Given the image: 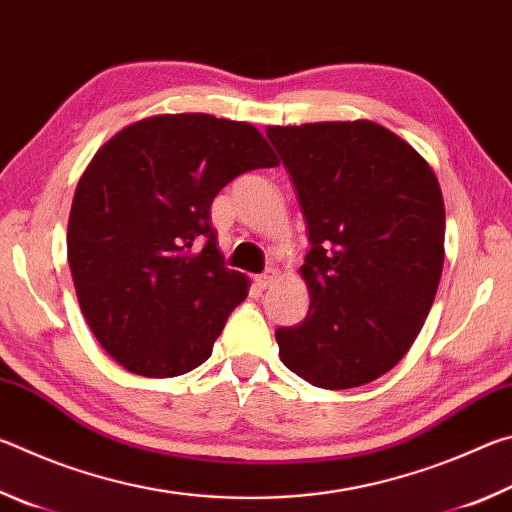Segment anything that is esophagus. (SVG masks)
<instances>
[{"instance_id": "1", "label": "esophagus", "mask_w": 512, "mask_h": 512, "mask_svg": "<svg viewBox=\"0 0 512 512\" xmlns=\"http://www.w3.org/2000/svg\"><path fill=\"white\" fill-rule=\"evenodd\" d=\"M275 277H277V271H273V268H268L266 273H262V275H255L253 280H255V287H259V289H268L271 287V284L275 282Z\"/></svg>"}]
</instances>
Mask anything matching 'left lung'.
<instances>
[{
	"instance_id": "8db88e82",
	"label": "left lung",
	"mask_w": 512,
	"mask_h": 512,
	"mask_svg": "<svg viewBox=\"0 0 512 512\" xmlns=\"http://www.w3.org/2000/svg\"><path fill=\"white\" fill-rule=\"evenodd\" d=\"M309 230L302 323L277 327L280 359L311 386L375 381L420 334L443 273L436 173L372 121L268 126Z\"/></svg>"
}]
</instances>
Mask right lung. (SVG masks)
Instances as JSON below:
<instances>
[{
	"label": "right lung",
	"instance_id": "right-lung-1",
	"mask_svg": "<svg viewBox=\"0 0 512 512\" xmlns=\"http://www.w3.org/2000/svg\"><path fill=\"white\" fill-rule=\"evenodd\" d=\"M255 126L203 112L124 128L76 185L67 259L101 348L142 377L210 359L248 277L223 264L212 201L237 176L277 167Z\"/></svg>",
	"mask_w": 512,
	"mask_h": 512
}]
</instances>
